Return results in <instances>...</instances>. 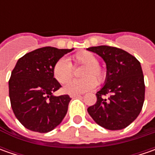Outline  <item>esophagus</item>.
Masks as SVG:
<instances>
[{"instance_id": "34e87169", "label": "esophagus", "mask_w": 155, "mask_h": 155, "mask_svg": "<svg viewBox=\"0 0 155 155\" xmlns=\"http://www.w3.org/2000/svg\"><path fill=\"white\" fill-rule=\"evenodd\" d=\"M70 97L71 98H77V97H81V95H77V94H71L70 95Z\"/></svg>"}]
</instances>
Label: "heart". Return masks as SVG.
I'll return each mask as SVG.
<instances>
[{
  "label": "heart",
  "mask_w": 155,
  "mask_h": 155,
  "mask_svg": "<svg viewBox=\"0 0 155 155\" xmlns=\"http://www.w3.org/2000/svg\"><path fill=\"white\" fill-rule=\"evenodd\" d=\"M75 64L84 65L81 71L82 78L69 82L64 87V91L69 94L84 93L95 89L97 84L104 83L107 78L106 71L98 64V58L92 52L79 51L72 56ZM74 68L66 58H60L52 68L53 77L58 83L66 84L73 76Z\"/></svg>",
  "instance_id": "1"
}]
</instances>
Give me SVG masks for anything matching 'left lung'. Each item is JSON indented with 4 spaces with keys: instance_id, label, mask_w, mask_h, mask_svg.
Wrapping results in <instances>:
<instances>
[{
    "instance_id": "1",
    "label": "left lung",
    "mask_w": 155,
    "mask_h": 155,
    "mask_svg": "<svg viewBox=\"0 0 155 155\" xmlns=\"http://www.w3.org/2000/svg\"><path fill=\"white\" fill-rule=\"evenodd\" d=\"M87 50L101 57L107 67L104 86L97 92V103L88 108V113L106 129L119 130L128 127L139 116L145 98L140 63L117 47L99 45Z\"/></svg>"
}]
</instances>
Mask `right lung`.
I'll list each match as a JSON object with an SVG mask.
<instances>
[{"instance_id": "1", "label": "right lung", "mask_w": 155, "mask_h": 155, "mask_svg": "<svg viewBox=\"0 0 155 155\" xmlns=\"http://www.w3.org/2000/svg\"><path fill=\"white\" fill-rule=\"evenodd\" d=\"M73 49L45 46L17 61L8 82L9 98L16 118L29 130L47 133L60 124L71 97H55L61 85L52 73L54 64Z\"/></svg>"}]
</instances>
